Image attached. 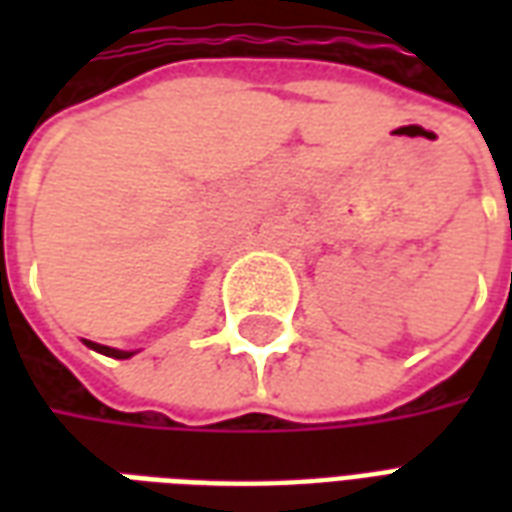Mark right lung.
Here are the masks:
<instances>
[{
  "label": "right lung",
  "mask_w": 512,
  "mask_h": 512,
  "mask_svg": "<svg viewBox=\"0 0 512 512\" xmlns=\"http://www.w3.org/2000/svg\"><path fill=\"white\" fill-rule=\"evenodd\" d=\"M84 345H87V348H93V351H98V354L112 356V359H131V356L136 354V351H120V348H109V345L93 343V340H84Z\"/></svg>",
  "instance_id": "1"
}]
</instances>
